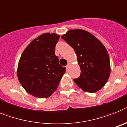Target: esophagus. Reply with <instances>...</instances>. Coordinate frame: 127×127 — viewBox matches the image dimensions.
I'll use <instances>...</instances> for the list:
<instances>
[{"label":"esophagus","mask_w":127,"mask_h":127,"mask_svg":"<svg viewBox=\"0 0 127 127\" xmlns=\"http://www.w3.org/2000/svg\"><path fill=\"white\" fill-rule=\"evenodd\" d=\"M70 64H71V63H70V62H68L67 65H66V68H67V69H68V68L69 67Z\"/></svg>","instance_id":"esophagus-1"}]
</instances>
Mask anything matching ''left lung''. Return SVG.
Segmentation results:
<instances>
[{"label": "left lung", "instance_id": "obj_1", "mask_svg": "<svg viewBox=\"0 0 127 127\" xmlns=\"http://www.w3.org/2000/svg\"><path fill=\"white\" fill-rule=\"evenodd\" d=\"M62 38L75 50L80 75L74 79L84 92L95 93L106 84L110 75L109 55L105 47L94 35L81 29L69 30Z\"/></svg>", "mask_w": 127, "mask_h": 127}]
</instances>
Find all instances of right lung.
<instances>
[{
	"instance_id": "right-lung-1",
	"label": "right lung",
	"mask_w": 127,
	"mask_h": 127,
	"mask_svg": "<svg viewBox=\"0 0 127 127\" xmlns=\"http://www.w3.org/2000/svg\"><path fill=\"white\" fill-rule=\"evenodd\" d=\"M60 35L45 33L25 49L17 67L19 81L27 92L38 98H47L56 90L66 68L59 64L54 49Z\"/></svg>"
}]
</instances>
